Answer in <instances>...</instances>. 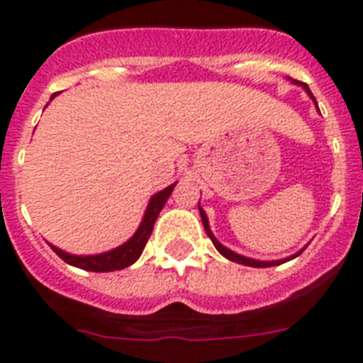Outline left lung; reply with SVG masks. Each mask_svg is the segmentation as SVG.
<instances>
[{
  "instance_id": "8db88e82",
  "label": "left lung",
  "mask_w": 363,
  "mask_h": 363,
  "mask_svg": "<svg viewBox=\"0 0 363 363\" xmlns=\"http://www.w3.org/2000/svg\"><path fill=\"white\" fill-rule=\"evenodd\" d=\"M292 82H294V84H298V86L303 88L305 92L309 94V98L313 99V101H315V105H316L315 96H313V92H311L309 86H307L305 82H299V81H292ZM316 109H318V105H316ZM318 113H320V111H318ZM198 207H199V215H201V222H203L205 232H207V235H209V238H211V241H213V245H215V247H216V250H218V252H220L222 256H224V258L232 259V262H235V264L248 265V267H273V265L284 264V262H288V259H294V258H296V256H299V254H301L305 250V247H303V248H301V250H298V252H296V254H292V256H286V258H282V259H271V262H264V259L247 258V256H242V254L233 252V250H230V248H228V247H224V245H222V242L218 241V239H216L215 235H213V232H211V226H209V218H207V215H205L203 207H201V205H199V203H198Z\"/></svg>"
}]
</instances>
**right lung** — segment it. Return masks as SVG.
<instances>
[{
  "mask_svg": "<svg viewBox=\"0 0 363 363\" xmlns=\"http://www.w3.org/2000/svg\"><path fill=\"white\" fill-rule=\"evenodd\" d=\"M52 98H56V94H52ZM177 186V182L169 184L164 190H160L158 194H154L150 201H148L147 209H145V215H143V220L139 224V228L135 230V233L131 235L125 242H122L121 247L113 248V250H107V252L99 254H88V256H77V254H69L62 250V248L52 247V250L58 254L60 258L64 259L65 264L75 265L79 269L84 271H96V273H107V271H118L124 269L128 265L135 264L139 256H141L143 248L147 245L150 233H152L154 222L158 218L160 211L164 209L165 201L169 199L173 188Z\"/></svg>",
  "mask_w": 363,
  "mask_h": 363,
  "instance_id": "1",
  "label": "right lung"
}]
</instances>
